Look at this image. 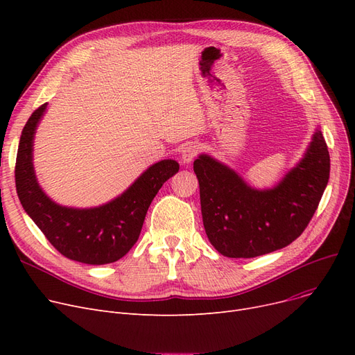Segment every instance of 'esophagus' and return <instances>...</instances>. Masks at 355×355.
I'll return each mask as SVG.
<instances>
[{
    "label": "esophagus",
    "mask_w": 355,
    "mask_h": 355,
    "mask_svg": "<svg viewBox=\"0 0 355 355\" xmlns=\"http://www.w3.org/2000/svg\"><path fill=\"white\" fill-rule=\"evenodd\" d=\"M198 145L197 144H187L184 145L181 149V161L184 164H190L198 154Z\"/></svg>",
    "instance_id": "34e87169"
}]
</instances>
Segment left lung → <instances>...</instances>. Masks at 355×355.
Wrapping results in <instances>:
<instances>
[{"label":"left lung","mask_w":355,"mask_h":355,"mask_svg":"<svg viewBox=\"0 0 355 355\" xmlns=\"http://www.w3.org/2000/svg\"><path fill=\"white\" fill-rule=\"evenodd\" d=\"M202 225L227 257H256L291 245L306 229L329 180V153L320 129L304 158L269 190L252 189L227 165L201 154L194 161Z\"/></svg>","instance_id":"obj_1"}]
</instances>
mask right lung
I'll return each mask as SVG.
<instances>
[{
	"instance_id": "1",
	"label": "right lung",
	"mask_w": 355,
	"mask_h": 355,
	"mask_svg": "<svg viewBox=\"0 0 355 355\" xmlns=\"http://www.w3.org/2000/svg\"><path fill=\"white\" fill-rule=\"evenodd\" d=\"M47 103L28 118L18 144L15 187L26 213L55 250L86 265L114 263L139 237L149 204L162 184L178 173L174 159H162L148 168L115 200L93 209H71L50 200L37 182L33 166V141Z\"/></svg>"
}]
</instances>
